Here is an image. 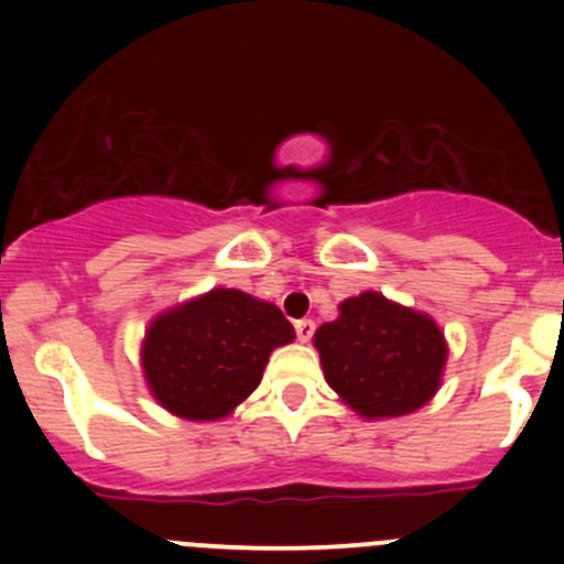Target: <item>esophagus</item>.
<instances>
[{"instance_id": "obj_1", "label": "esophagus", "mask_w": 564, "mask_h": 564, "mask_svg": "<svg viewBox=\"0 0 564 564\" xmlns=\"http://www.w3.org/2000/svg\"><path fill=\"white\" fill-rule=\"evenodd\" d=\"M314 329L316 324L311 322V318H300V322H294V333H297V338L303 340V344H308V340L314 338Z\"/></svg>"}]
</instances>
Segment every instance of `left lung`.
<instances>
[{
    "instance_id": "left-lung-1",
    "label": "left lung",
    "mask_w": 564,
    "mask_h": 564,
    "mask_svg": "<svg viewBox=\"0 0 564 564\" xmlns=\"http://www.w3.org/2000/svg\"><path fill=\"white\" fill-rule=\"evenodd\" d=\"M327 384L362 417H398L431 401L447 360L434 318L366 292L314 335Z\"/></svg>"
}]
</instances>
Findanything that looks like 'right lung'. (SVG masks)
Instances as JSON below:
<instances>
[{"mask_svg":"<svg viewBox=\"0 0 564 564\" xmlns=\"http://www.w3.org/2000/svg\"><path fill=\"white\" fill-rule=\"evenodd\" d=\"M292 338L281 308L237 289H213L150 324L141 366L163 409L218 420L259 388L270 351Z\"/></svg>","mask_w":564,"mask_h":564,"instance_id":"obj_1","label":"right lung"}]
</instances>
